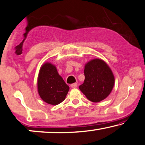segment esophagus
<instances>
[{
    "label": "esophagus",
    "instance_id": "34e87169",
    "mask_svg": "<svg viewBox=\"0 0 145 145\" xmlns=\"http://www.w3.org/2000/svg\"><path fill=\"white\" fill-rule=\"evenodd\" d=\"M71 87L72 88H76V87H77V83H73V84H71Z\"/></svg>",
    "mask_w": 145,
    "mask_h": 145
}]
</instances>
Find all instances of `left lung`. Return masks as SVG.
I'll return each instance as SVG.
<instances>
[{
    "label": "left lung",
    "instance_id": "left-lung-1",
    "mask_svg": "<svg viewBox=\"0 0 145 145\" xmlns=\"http://www.w3.org/2000/svg\"><path fill=\"white\" fill-rule=\"evenodd\" d=\"M84 75V82L79 88L87 99L99 103L110 95L114 85V77L106 62L100 59L91 60L85 66Z\"/></svg>",
    "mask_w": 145,
    "mask_h": 145
}]
</instances>
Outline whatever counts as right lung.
Segmentation results:
<instances>
[{"label":"right lung","mask_w":145,"mask_h":145,"mask_svg":"<svg viewBox=\"0 0 145 145\" xmlns=\"http://www.w3.org/2000/svg\"><path fill=\"white\" fill-rule=\"evenodd\" d=\"M37 87L40 98L52 105H57L64 101L70 89L58 74L56 67L50 63H45L40 68Z\"/></svg>","instance_id":"obj_1"}]
</instances>
